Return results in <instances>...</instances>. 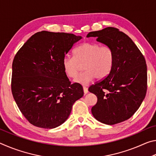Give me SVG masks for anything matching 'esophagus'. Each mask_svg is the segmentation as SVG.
Wrapping results in <instances>:
<instances>
[{
  "instance_id": "esophagus-1",
  "label": "esophagus",
  "mask_w": 156,
  "mask_h": 156,
  "mask_svg": "<svg viewBox=\"0 0 156 156\" xmlns=\"http://www.w3.org/2000/svg\"><path fill=\"white\" fill-rule=\"evenodd\" d=\"M83 91H84V94H87L88 93V89L86 87H83Z\"/></svg>"
}]
</instances>
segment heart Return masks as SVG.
Here are the masks:
<instances>
[{
	"label": "heart",
	"instance_id": "b5f03b06",
	"mask_svg": "<svg viewBox=\"0 0 156 156\" xmlns=\"http://www.w3.org/2000/svg\"><path fill=\"white\" fill-rule=\"evenodd\" d=\"M74 56H64L62 66L68 77L74 78L83 64L85 70L74 79L76 83L86 85L96 78L101 80L109 74L114 64L115 55L112 47L84 42L75 49Z\"/></svg>",
	"mask_w": 156,
	"mask_h": 156
}]
</instances>
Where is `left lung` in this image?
Wrapping results in <instances>:
<instances>
[{
	"mask_svg": "<svg viewBox=\"0 0 156 156\" xmlns=\"http://www.w3.org/2000/svg\"><path fill=\"white\" fill-rule=\"evenodd\" d=\"M112 47L114 64L109 74L89 88L97 96L91 108L99 122L113 125L128 120L140 106L147 89V68L144 57L129 37L109 27L91 31L87 36Z\"/></svg>",
	"mask_w": 156,
	"mask_h": 156,
	"instance_id": "left-lung-1",
	"label": "left lung"
}]
</instances>
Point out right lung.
Returning <instances> with one entry per match:
<instances>
[{
    "label": "right lung",
    "instance_id": "right-lung-1",
    "mask_svg": "<svg viewBox=\"0 0 156 156\" xmlns=\"http://www.w3.org/2000/svg\"><path fill=\"white\" fill-rule=\"evenodd\" d=\"M82 38L73 34L42 31L34 34L13 60L12 92L18 107L31 125L54 129L64 123L83 87L71 84L62 58Z\"/></svg>",
    "mask_w": 156,
    "mask_h": 156
}]
</instances>
